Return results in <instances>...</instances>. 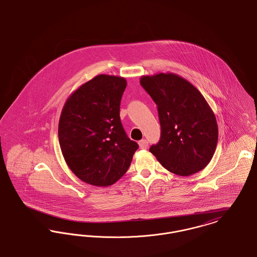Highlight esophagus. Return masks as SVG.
<instances>
[{
	"label": "esophagus",
	"mask_w": 257,
	"mask_h": 257,
	"mask_svg": "<svg viewBox=\"0 0 257 257\" xmlns=\"http://www.w3.org/2000/svg\"><path fill=\"white\" fill-rule=\"evenodd\" d=\"M138 144H139L140 149H146L147 148V146H148V141H147L146 139H142V140H140V141L138 142Z\"/></svg>",
	"instance_id": "obj_1"
}]
</instances>
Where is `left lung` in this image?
I'll list each match as a JSON object with an SVG mask.
<instances>
[{"label": "left lung", "instance_id": "left-lung-1", "mask_svg": "<svg viewBox=\"0 0 257 257\" xmlns=\"http://www.w3.org/2000/svg\"><path fill=\"white\" fill-rule=\"evenodd\" d=\"M140 84L158 105L162 127L160 141L149 151L176 175L204 169L215 154L218 130L201 93L174 73L142 76Z\"/></svg>", "mask_w": 257, "mask_h": 257}]
</instances>
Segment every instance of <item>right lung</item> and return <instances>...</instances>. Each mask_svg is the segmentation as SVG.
Returning a JSON list of instances; mask_svg holds the SVG:
<instances>
[{
  "label": "right lung",
  "instance_id": "obj_1",
  "mask_svg": "<svg viewBox=\"0 0 257 257\" xmlns=\"http://www.w3.org/2000/svg\"><path fill=\"white\" fill-rule=\"evenodd\" d=\"M124 78L99 74L68 97L59 121V142L70 170L83 182L107 187L128 169L138 144L122 127Z\"/></svg>",
  "mask_w": 257,
  "mask_h": 257
}]
</instances>
